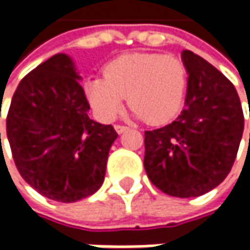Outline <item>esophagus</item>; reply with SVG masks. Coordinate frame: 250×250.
<instances>
[{"label": "esophagus", "mask_w": 250, "mask_h": 250, "mask_svg": "<svg viewBox=\"0 0 250 250\" xmlns=\"http://www.w3.org/2000/svg\"><path fill=\"white\" fill-rule=\"evenodd\" d=\"M114 129L117 130L118 133H122V132H125V130L128 129V126H124V125H115V126H114Z\"/></svg>", "instance_id": "34e87169"}]
</instances>
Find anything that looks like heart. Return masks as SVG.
<instances>
[{"label":"heart","mask_w":250,"mask_h":250,"mask_svg":"<svg viewBox=\"0 0 250 250\" xmlns=\"http://www.w3.org/2000/svg\"><path fill=\"white\" fill-rule=\"evenodd\" d=\"M187 83V68L177 57L132 53L107 63L104 78L87 79L84 91L101 121L114 120L128 96L136 118H146L150 125H160L179 112Z\"/></svg>","instance_id":"1"}]
</instances>
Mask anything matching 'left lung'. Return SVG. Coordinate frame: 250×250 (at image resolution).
I'll return each mask as SVG.
<instances>
[{
  "mask_svg": "<svg viewBox=\"0 0 250 250\" xmlns=\"http://www.w3.org/2000/svg\"><path fill=\"white\" fill-rule=\"evenodd\" d=\"M188 72L185 107L175 121L145 132V169L153 185L175 197H196L229 174L244 133L234 84L206 60L181 53Z\"/></svg>",
  "mask_w": 250,
  "mask_h": 250,
  "instance_id": "1",
  "label": "left lung"
}]
</instances>
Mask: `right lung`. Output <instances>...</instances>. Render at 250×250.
<instances>
[{
    "label": "right lung",
    "mask_w": 250,
    "mask_h": 250,
    "mask_svg": "<svg viewBox=\"0 0 250 250\" xmlns=\"http://www.w3.org/2000/svg\"><path fill=\"white\" fill-rule=\"evenodd\" d=\"M81 79L72 58L55 54L21 81L6 117L19 174L39 193L62 203L100 189L118 138L111 125L89 118Z\"/></svg>",
    "instance_id": "obj_1"
}]
</instances>
